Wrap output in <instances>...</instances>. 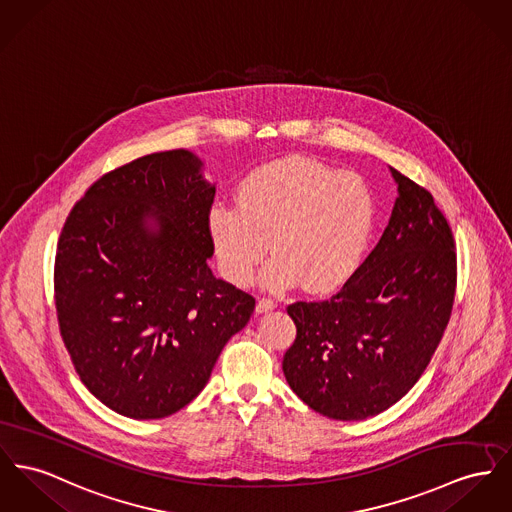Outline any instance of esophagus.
Here are the masks:
<instances>
[{"instance_id":"34e87169","label":"esophagus","mask_w":512,"mask_h":512,"mask_svg":"<svg viewBox=\"0 0 512 512\" xmlns=\"http://www.w3.org/2000/svg\"><path fill=\"white\" fill-rule=\"evenodd\" d=\"M275 307H277L275 301L264 297V299H260V301L256 303V312H258V314H264V312H270V310H273Z\"/></svg>"}]
</instances>
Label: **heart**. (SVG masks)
<instances>
[{"label": "heart", "instance_id": "1", "mask_svg": "<svg viewBox=\"0 0 512 512\" xmlns=\"http://www.w3.org/2000/svg\"><path fill=\"white\" fill-rule=\"evenodd\" d=\"M369 186L351 172L291 157L258 167L237 188V204H215L207 227L223 275L246 287L268 256L262 275L272 291L303 283L330 295L361 270L375 235Z\"/></svg>", "mask_w": 512, "mask_h": 512}]
</instances>
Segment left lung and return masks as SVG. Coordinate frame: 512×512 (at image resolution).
Returning a JSON list of instances; mask_svg holds the SVG:
<instances>
[{"mask_svg": "<svg viewBox=\"0 0 512 512\" xmlns=\"http://www.w3.org/2000/svg\"><path fill=\"white\" fill-rule=\"evenodd\" d=\"M390 172L398 198L361 270L332 299L287 307L297 338L283 357V375L308 408L330 419H367L404 398L452 312L450 225L425 188Z\"/></svg>", "mask_w": 512, "mask_h": 512, "instance_id": "1", "label": "left lung"}]
</instances>
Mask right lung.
<instances>
[{
    "mask_svg": "<svg viewBox=\"0 0 512 512\" xmlns=\"http://www.w3.org/2000/svg\"><path fill=\"white\" fill-rule=\"evenodd\" d=\"M186 149L106 172L73 205L54 266L60 334L87 390L132 419H161L204 390L254 312L217 279L215 186Z\"/></svg>",
    "mask_w": 512,
    "mask_h": 512,
    "instance_id": "right-lung-1",
    "label": "right lung"
}]
</instances>
